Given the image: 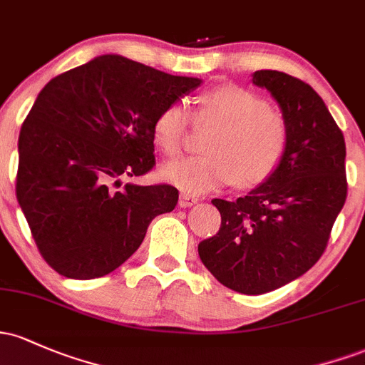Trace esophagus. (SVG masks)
Returning a JSON list of instances; mask_svg holds the SVG:
<instances>
[{
    "mask_svg": "<svg viewBox=\"0 0 365 365\" xmlns=\"http://www.w3.org/2000/svg\"><path fill=\"white\" fill-rule=\"evenodd\" d=\"M197 201L199 199L195 197V195L187 194V192H182V194H180V199H178V206L180 207H190V206H194V204H197Z\"/></svg>",
    "mask_w": 365,
    "mask_h": 365,
    "instance_id": "esophagus-1",
    "label": "esophagus"
}]
</instances>
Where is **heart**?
<instances>
[{"instance_id":"heart-1","label":"heart","mask_w":365,"mask_h":365,"mask_svg":"<svg viewBox=\"0 0 365 365\" xmlns=\"http://www.w3.org/2000/svg\"><path fill=\"white\" fill-rule=\"evenodd\" d=\"M194 121L216 126L204 143L207 154L164 164L161 170L164 180L189 194H206L234 182L242 187L265 183L286 155V119L247 88L222 85L204 91L197 97ZM190 123L185 103H168L152 123L155 147L168 158L178 155Z\"/></svg>"}]
</instances>
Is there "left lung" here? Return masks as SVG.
Instances as JSON below:
<instances>
[{
    "mask_svg": "<svg viewBox=\"0 0 365 365\" xmlns=\"http://www.w3.org/2000/svg\"><path fill=\"white\" fill-rule=\"evenodd\" d=\"M253 83L282 109L286 155L244 197L213 199L222 225L199 242L204 267L242 294L268 293L310 270L326 251L348 190L345 138L317 91L279 71H256Z\"/></svg>",
    "mask_w": 365,
    "mask_h": 365,
    "instance_id": "obj_1",
    "label": "left lung"
}]
</instances>
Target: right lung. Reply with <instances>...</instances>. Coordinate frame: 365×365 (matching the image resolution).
<instances>
[{"instance_id": "1", "label": "right lung", "mask_w": 365, "mask_h": 365, "mask_svg": "<svg viewBox=\"0 0 365 365\" xmlns=\"http://www.w3.org/2000/svg\"><path fill=\"white\" fill-rule=\"evenodd\" d=\"M201 85L119 55L62 72L39 91L20 128L17 201L43 259L69 279L123 265L178 190L135 185L155 166L152 123Z\"/></svg>"}]
</instances>
